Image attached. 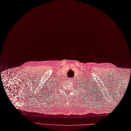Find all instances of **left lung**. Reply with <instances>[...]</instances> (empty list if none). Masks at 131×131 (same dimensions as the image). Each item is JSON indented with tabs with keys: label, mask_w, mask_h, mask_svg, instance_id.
<instances>
[{
	"label": "left lung",
	"mask_w": 131,
	"mask_h": 131,
	"mask_svg": "<svg viewBox=\"0 0 131 131\" xmlns=\"http://www.w3.org/2000/svg\"><path fill=\"white\" fill-rule=\"evenodd\" d=\"M89 86L88 85V87H89ZM91 86H92H92H91ZM85 86H84V85H83V88H84V89H85ZM83 88V86L82 87V88ZM86 89H88V90L89 91L88 92H89V91H90V92H92V91L93 92V89H92V91H91V90L90 89H91V87H89V88H86ZM89 89L90 90H89ZM82 90H83V89H82ZM84 91H85V90H84ZM86 92H87V91H86ZM92 93H93L92 92ZM83 94H84V92H83Z\"/></svg>",
	"instance_id": "8db88e82"
}]
</instances>
